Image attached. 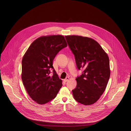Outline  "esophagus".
Instances as JSON below:
<instances>
[{
	"mask_svg": "<svg viewBox=\"0 0 131 131\" xmlns=\"http://www.w3.org/2000/svg\"><path fill=\"white\" fill-rule=\"evenodd\" d=\"M69 79H70V78H69V77H67L65 79H64V81L65 82H68V81L69 80Z\"/></svg>",
	"mask_w": 131,
	"mask_h": 131,
	"instance_id": "34e87169",
	"label": "esophagus"
}]
</instances>
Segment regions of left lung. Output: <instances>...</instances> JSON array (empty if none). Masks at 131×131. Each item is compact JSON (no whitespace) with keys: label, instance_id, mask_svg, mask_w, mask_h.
<instances>
[{"label":"left lung","instance_id":"obj_1","mask_svg":"<svg viewBox=\"0 0 131 131\" xmlns=\"http://www.w3.org/2000/svg\"><path fill=\"white\" fill-rule=\"evenodd\" d=\"M65 37L75 56L78 70H84L75 79L77 87L72 91L74 98L81 104L92 105L107 86L111 74L109 57L100 44L91 38L77 35Z\"/></svg>","mask_w":131,"mask_h":131}]
</instances>
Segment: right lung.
Wrapping results in <instances>:
<instances>
[{
	"instance_id": "add662e5",
	"label": "right lung",
	"mask_w": 131,
	"mask_h": 131,
	"mask_svg": "<svg viewBox=\"0 0 131 131\" xmlns=\"http://www.w3.org/2000/svg\"><path fill=\"white\" fill-rule=\"evenodd\" d=\"M67 46L62 35L43 36L34 40L23 56L22 81L30 97L39 104L54 99L62 86V80L53 67V60L57 53ZM51 68L54 74L50 76Z\"/></svg>"
}]
</instances>
